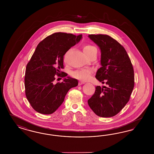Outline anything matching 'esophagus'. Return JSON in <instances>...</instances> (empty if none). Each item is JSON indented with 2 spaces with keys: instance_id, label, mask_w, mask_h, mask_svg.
<instances>
[{
  "instance_id": "obj_1",
  "label": "esophagus",
  "mask_w": 154,
  "mask_h": 154,
  "mask_svg": "<svg viewBox=\"0 0 154 154\" xmlns=\"http://www.w3.org/2000/svg\"><path fill=\"white\" fill-rule=\"evenodd\" d=\"M85 82H84V81H80L79 82V85H82V84H85Z\"/></svg>"
}]
</instances>
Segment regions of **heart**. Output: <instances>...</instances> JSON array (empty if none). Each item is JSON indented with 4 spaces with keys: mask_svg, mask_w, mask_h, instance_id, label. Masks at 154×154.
I'll use <instances>...</instances> for the list:
<instances>
[{
    "mask_svg": "<svg viewBox=\"0 0 154 154\" xmlns=\"http://www.w3.org/2000/svg\"><path fill=\"white\" fill-rule=\"evenodd\" d=\"M83 50L86 55H88L91 53L93 51L97 50L96 48L91 44H85L84 45ZM92 71L90 69H82L80 70H77L73 72L72 73V75L77 79L87 81L89 80L91 77V74Z\"/></svg>",
    "mask_w": 154,
    "mask_h": 154,
    "instance_id": "heart-1",
    "label": "heart"
}]
</instances>
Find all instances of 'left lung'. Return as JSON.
I'll use <instances>...</instances> for the list:
<instances>
[{"instance_id": "obj_1", "label": "left lung", "mask_w": 154, "mask_h": 154, "mask_svg": "<svg viewBox=\"0 0 154 154\" xmlns=\"http://www.w3.org/2000/svg\"><path fill=\"white\" fill-rule=\"evenodd\" d=\"M101 50V65L96 78L107 86L96 87L88 103L100 117L117 115L128 102L134 87V70L126 50L108 35L90 34Z\"/></svg>"}]
</instances>
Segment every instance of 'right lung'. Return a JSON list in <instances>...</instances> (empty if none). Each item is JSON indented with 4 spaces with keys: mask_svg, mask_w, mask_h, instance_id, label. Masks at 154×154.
<instances>
[{
    "mask_svg": "<svg viewBox=\"0 0 154 154\" xmlns=\"http://www.w3.org/2000/svg\"><path fill=\"white\" fill-rule=\"evenodd\" d=\"M82 34L55 32L38 45L27 64L25 76L26 96L32 108L43 115L54 113L62 104L69 90L78 85V80L68 77L54 84L56 75L65 77L63 55L79 43Z\"/></svg>",
    "mask_w": 154,
    "mask_h": 154,
    "instance_id": "add662e5",
    "label": "right lung"
}]
</instances>
